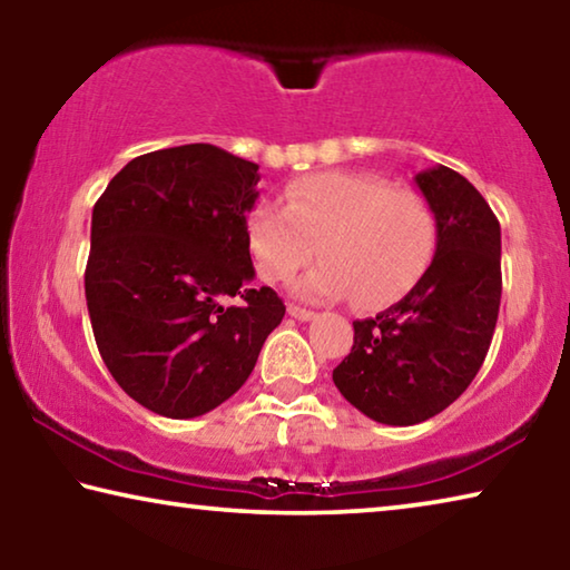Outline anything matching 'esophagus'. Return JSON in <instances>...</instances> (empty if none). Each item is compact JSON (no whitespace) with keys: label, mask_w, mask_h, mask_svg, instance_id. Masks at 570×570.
I'll return each mask as SVG.
<instances>
[{"label":"esophagus","mask_w":570,"mask_h":570,"mask_svg":"<svg viewBox=\"0 0 570 570\" xmlns=\"http://www.w3.org/2000/svg\"><path fill=\"white\" fill-rule=\"evenodd\" d=\"M288 316H294V320H298V322H308V320H314V312L312 308H304V306H296V304H288Z\"/></svg>","instance_id":"1"}]
</instances>
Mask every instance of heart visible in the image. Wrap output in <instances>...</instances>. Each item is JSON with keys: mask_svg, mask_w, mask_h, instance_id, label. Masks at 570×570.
<instances>
[{"mask_svg": "<svg viewBox=\"0 0 570 570\" xmlns=\"http://www.w3.org/2000/svg\"><path fill=\"white\" fill-rule=\"evenodd\" d=\"M246 244L268 284H286L322 262L296 286L308 302L354 296L366 308L400 302L435 256V210L412 188L370 173H312L292 180L284 208L258 204L246 218Z\"/></svg>", "mask_w": 570, "mask_h": 570, "instance_id": "obj_1", "label": "heart"}]
</instances>
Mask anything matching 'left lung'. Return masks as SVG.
I'll return each mask as SVG.
<instances>
[{
  "mask_svg": "<svg viewBox=\"0 0 570 570\" xmlns=\"http://www.w3.org/2000/svg\"><path fill=\"white\" fill-rule=\"evenodd\" d=\"M435 210L438 248L420 284L374 320L354 322L336 390L382 424H417L475 380L493 342L503 274L500 224L468 178L448 166L414 176Z\"/></svg>",
  "mask_w": 570,
  "mask_h": 570,
  "instance_id": "8db88e82",
  "label": "left lung"
}]
</instances>
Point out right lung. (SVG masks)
<instances>
[{
    "label": "right lung",
    "instance_id": "obj_1",
    "mask_svg": "<svg viewBox=\"0 0 570 570\" xmlns=\"http://www.w3.org/2000/svg\"><path fill=\"white\" fill-rule=\"evenodd\" d=\"M256 183V163L190 142L132 158L92 208L95 342L115 382L163 417H198L238 392L286 314L274 288L250 286Z\"/></svg>",
    "mask_w": 570,
    "mask_h": 570
}]
</instances>
